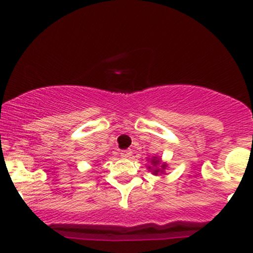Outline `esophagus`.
<instances>
[{
	"label": "esophagus",
	"instance_id": "obj_1",
	"mask_svg": "<svg viewBox=\"0 0 253 253\" xmlns=\"http://www.w3.org/2000/svg\"><path fill=\"white\" fill-rule=\"evenodd\" d=\"M120 156L123 157V158H130V156H132V150H124V151H121Z\"/></svg>",
	"mask_w": 253,
	"mask_h": 253
}]
</instances>
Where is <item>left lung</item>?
I'll list each match as a JSON object with an SVG mask.
<instances>
[{"label":"left lung","instance_id":"8db88e82","mask_svg":"<svg viewBox=\"0 0 253 253\" xmlns=\"http://www.w3.org/2000/svg\"><path fill=\"white\" fill-rule=\"evenodd\" d=\"M151 164H153V167H155V169H152V172H153V175H156V176L158 175V173H163L164 169L167 168V164L165 163L161 164V159H158L157 157H153V158L151 159ZM149 169L151 170V167H149Z\"/></svg>","mask_w":253,"mask_h":253}]
</instances>
